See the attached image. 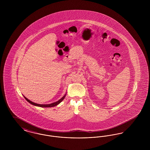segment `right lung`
<instances>
[{"instance_id":"right-lung-1","label":"right lung","mask_w":150,"mask_h":150,"mask_svg":"<svg viewBox=\"0 0 150 150\" xmlns=\"http://www.w3.org/2000/svg\"><path fill=\"white\" fill-rule=\"evenodd\" d=\"M65 96H66V94L64 95V96L62 98H61L60 100H58L57 102H54V103H50V104H49V105H41V104L35 103H34V102H31V100H28V99L27 98H26L25 96H23V97H25V98L26 99V100L28 102H29L30 103H31V104H32V105H34V106H39V107H51L56 106H57V105H58L59 103H61V102L64 99Z\"/></svg>"}]
</instances>
